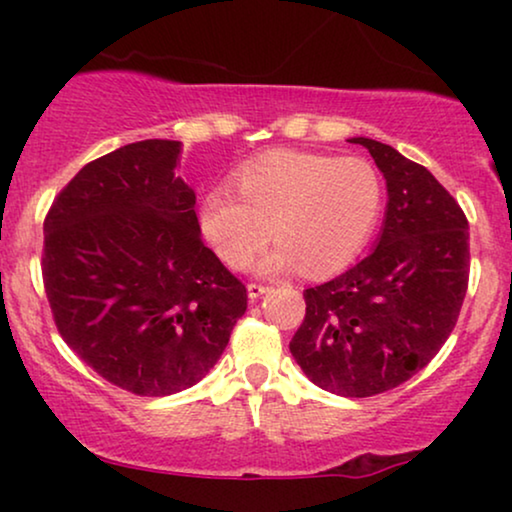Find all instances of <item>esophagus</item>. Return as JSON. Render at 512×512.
Here are the masks:
<instances>
[{"mask_svg": "<svg viewBox=\"0 0 512 512\" xmlns=\"http://www.w3.org/2000/svg\"><path fill=\"white\" fill-rule=\"evenodd\" d=\"M247 291H249V298H251V300H256V298H261L263 293H268V291H270V286H263V284L251 282V284L247 286Z\"/></svg>", "mask_w": 512, "mask_h": 512, "instance_id": "1", "label": "esophagus"}]
</instances>
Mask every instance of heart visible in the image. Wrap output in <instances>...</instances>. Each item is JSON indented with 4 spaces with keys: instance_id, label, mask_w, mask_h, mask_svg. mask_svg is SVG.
<instances>
[{
    "instance_id": "1",
    "label": "heart",
    "mask_w": 512,
    "mask_h": 512,
    "mask_svg": "<svg viewBox=\"0 0 512 512\" xmlns=\"http://www.w3.org/2000/svg\"><path fill=\"white\" fill-rule=\"evenodd\" d=\"M237 195L214 188L200 202V228L228 268L242 270L272 237L263 270L328 275L352 261L382 207L375 167L361 158L277 149L244 163Z\"/></svg>"
}]
</instances>
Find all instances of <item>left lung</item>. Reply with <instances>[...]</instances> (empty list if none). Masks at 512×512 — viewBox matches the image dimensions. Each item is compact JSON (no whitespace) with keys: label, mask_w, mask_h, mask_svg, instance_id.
<instances>
[{"label":"left lung","mask_w":512,"mask_h":512,"mask_svg":"<svg viewBox=\"0 0 512 512\" xmlns=\"http://www.w3.org/2000/svg\"><path fill=\"white\" fill-rule=\"evenodd\" d=\"M387 179L377 247L331 282L305 289L291 354L317 387L366 398L408 382L440 352L468 289L464 209L424 165L354 137Z\"/></svg>","instance_id":"1"}]
</instances>
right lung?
Masks as SVG:
<instances>
[{
    "instance_id": "1",
    "label": "right lung",
    "mask_w": 512,
    "mask_h": 512,
    "mask_svg": "<svg viewBox=\"0 0 512 512\" xmlns=\"http://www.w3.org/2000/svg\"><path fill=\"white\" fill-rule=\"evenodd\" d=\"M181 144L144 139L88 163L44 219L41 275L79 359L135 396L200 382L247 312V286L200 237Z\"/></svg>"
}]
</instances>
